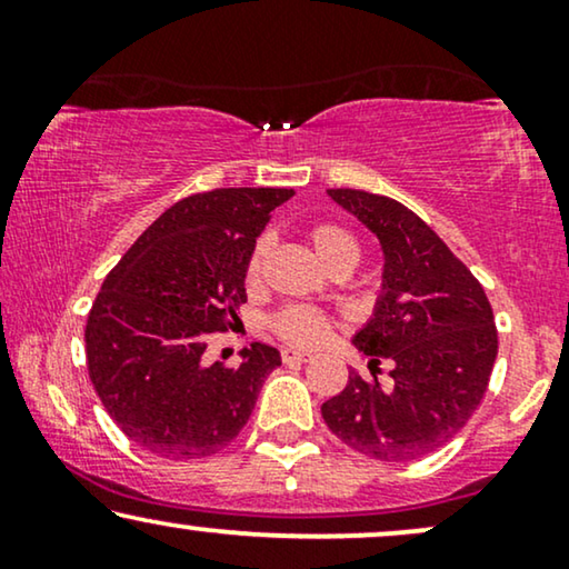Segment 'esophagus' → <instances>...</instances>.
<instances>
[{
  "mask_svg": "<svg viewBox=\"0 0 569 569\" xmlns=\"http://www.w3.org/2000/svg\"><path fill=\"white\" fill-rule=\"evenodd\" d=\"M310 352H300V349H282V362H308L310 360Z\"/></svg>",
  "mask_w": 569,
  "mask_h": 569,
  "instance_id": "34e87169",
  "label": "esophagus"
}]
</instances>
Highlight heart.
I'll list each match as a JSON object with an SVG mask.
<instances>
[{
  "label": "heart",
  "mask_w": 569,
  "mask_h": 569,
  "mask_svg": "<svg viewBox=\"0 0 569 569\" xmlns=\"http://www.w3.org/2000/svg\"><path fill=\"white\" fill-rule=\"evenodd\" d=\"M308 240L329 269L339 267V263H349V267H355L357 259H360V243H357V238L352 236V232H349L345 224H339V222L310 224ZM267 253H269V238L267 236L256 238L251 246V253H248V261H246V282L248 284H256L261 279ZM269 326L279 339L287 341V345L313 347V345H318V341L326 339L331 323H329V318H326V313H321V310L308 308V306H287L271 316Z\"/></svg>",
  "instance_id": "heart-1"
}]
</instances>
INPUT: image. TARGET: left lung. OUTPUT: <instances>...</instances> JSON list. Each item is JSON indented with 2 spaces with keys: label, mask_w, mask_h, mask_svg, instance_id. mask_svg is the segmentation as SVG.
<instances>
[{
  "label": "left lung",
  "mask_w": 569,
  "mask_h": 569,
  "mask_svg": "<svg viewBox=\"0 0 569 569\" xmlns=\"http://www.w3.org/2000/svg\"><path fill=\"white\" fill-rule=\"evenodd\" d=\"M383 248V295L352 339L372 378L352 372L321 407L323 422L357 453L415 461L453 440L485 399L497 357V326L485 287L401 201L357 189H329ZM392 386L377 380L382 357Z\"/></svg>",
  "instance_id": "left-lung-1"
}]
</instances>
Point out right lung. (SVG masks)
<instances>
[{
  "label": "right lung",
  "instance_id": "right-lung-1",
  "mask_svg": "<svg viewBox=\"0 0 569 569\" xmlns=\"http://www.w3.org/2000/svg\"><path fill=\"white\" fill-rule=\"evenodd\" d=\"M292 189H214L166 209L121 256L84 326L103 407L139 448L170 461L238 438L279 352L253 341L238 368L204 365V339L238 321L246 261Z\"/></svg>",
  "mask_w": 569,
  "mask_h": 569
}]
</instances>
